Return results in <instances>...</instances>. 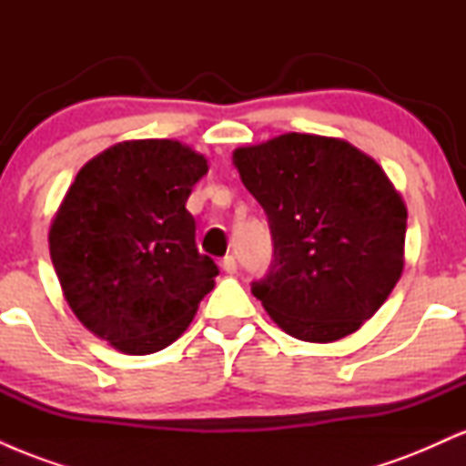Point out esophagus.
I'll return each mask as SVG.
<instances>
[{
    "label": "esophagus",
    "instance_id": "1",
    "mask_svg": "<svg viewBox=\"0 0 466 466\" xmlns=\"http://www.w3.org/2000/svg\"><path fill=\"white\" fill-rule=\"evenodd\" d=\"M221 269L229 276L237 274V258H234V256H226V258L221 260Z\"/></svg>",
    "mask_w": 466,
    "mask_h": 466
}]
</instances>
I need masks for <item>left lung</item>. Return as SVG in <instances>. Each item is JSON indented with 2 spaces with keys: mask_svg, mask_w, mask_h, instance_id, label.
Instances as JSON below:
<instances>
[{
  "mask_svg": "<svg viewBox=\"0 0 466 466\" xmlns=\"http://www.w3.org/2000/svg\"><path fill=\"white\" fill-rule=\"evenodd\" d=\"M232 162L269 218L274 265L251 285L269 318L313 344L360 330L405 267L408 208L386 170L313 133L240 147Z\"/></svg>",
  "mask_w": 466,
  "mask_h": 466,
  "instance_id": "1",
  "label": "left lung"
}]
</instances>
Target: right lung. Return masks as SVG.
Segmentation results:
<instances>
[{
	"label": "right lung",
	"mask_w": 466,
	"mask_h": 466,
	"mask_svg": "<svg viewBox=\"0 0 466 466\" xmlns=\"http://www.w3.org/2000/svg\"><path fill=\"white\" fill-rule=\"evenodd\" d=\"M208 159L177 140H127L78 170L50 226V256L78 322L125 355L188 329L215 289L186 210Z\"/></svg>",
	"instance_id": "1"
}]
</instances>
